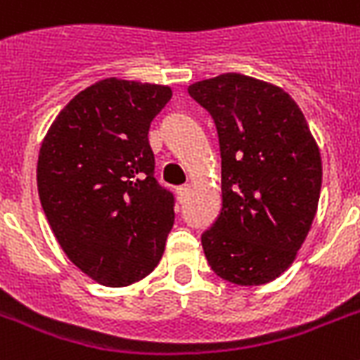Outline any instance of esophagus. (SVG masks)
Returning <instances> with one entry per match:
<instances>
[{
	"mask_svg": "<svg viewBox=\"0 0 360 360\" xmlns=\"http://www.w3.org/2000/svg\"><path fill=\"white\" fill-rule=\"evenodd\" d=\"M188 192H191V186H188V185L177 186V196H179V200H185Z\"/></svg>",
	"mask_w": 360,
	"mask_h": 360,
	"instance_id": "34e87169",
	"label": "esophagus"
}]
</instances>
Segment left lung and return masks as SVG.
Listing matches in <instances>:
<instances>
[{"label":"left lung","instance_id":"1","mask_svg":"<svg viewBox=\"0 0 360 360\" xmlns=\"http://www.w3.org/2000/svg\"><path fill=\"white\" fill-rule=\"evenodd\" d=\"M188 95L214 120L222 157V209L203 231L205 257L231 284H267L293 263L318 211V143L278 86L226 72Z\"/></svg>","mask_w":360,"mask_h":360}]
</instances>
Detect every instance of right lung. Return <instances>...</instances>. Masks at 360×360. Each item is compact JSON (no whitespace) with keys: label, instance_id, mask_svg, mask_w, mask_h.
Wrapping results in <instances>:
<instances>
[{"label":"right lung","instance_id":"add662e5","mask_svg":"<svg viewBox=\"0 0 360 360\" xmlns=\"http://www.w3.org/2000/svg\"><path fill=\"white\" fill-rule=\"evenodd\" d=\"M172 89L106 78L58 114L39 151L37 186L70 262L110 288L157 267L174 226V194L155 179L149 127Z\"/></svg>","mask_w":360,"mask_h":360}]
</instances>
